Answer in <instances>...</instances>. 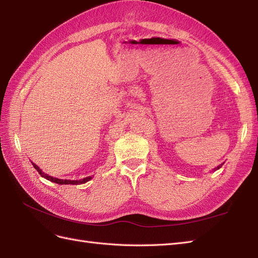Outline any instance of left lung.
<instances>
[{
	"label": "left lung",
	"mask_w": 258,
	"mask_h": 258,
	"mask_svg": "<svg viewBox=\"0 0 258 258\" xmlns=\"http://www.w3.org/2000/svg\"><path fill=\"white\" fill-rule=\"evenodd\" d=\"M221 166H222V164H220V166H218V167H217L216 169H214V170H215V171H216V170H218L219 168H221Z\"/></svg>",
	"instance_id": "left-lung-1"
}]
</instances>
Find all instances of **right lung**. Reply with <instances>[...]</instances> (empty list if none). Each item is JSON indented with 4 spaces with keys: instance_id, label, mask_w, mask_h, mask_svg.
Wrapping results in <instances>:
<instances>
[{
    "instance_id": "right-lung-1",
    "label": "right lung",
    "mask_w": 258,
    "mask_h": 258,
    "mask_svg": "<svg viewBox=\"0 0 258 258\" xmlns=\"http://www.w3.org/2000/svg\"><path fill=\"white\" fill-rule=\"evenodd\" d=\"M32 163V166H34V168L38 171L39 172V174H40L42 177H44V179H47V180H49V181H51V182H54V183H57V184H73V185H77V184H84V183H86V182H88L89 180H91L92 177L91 176H87V177H84V179H82V180H62V179H57V177H53V176H51V175H48V174H45L44 172H42L41 171V169L39 168L37 164H35L34 162H31Z\"/></svg>"
}]
</instances>
